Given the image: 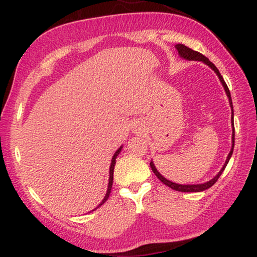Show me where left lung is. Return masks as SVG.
Masks as SVG:
<instances>
[{
    "label": "left lung",
    "mask_w": 257,
    "mask_h": 257,
    "mask_svg": "<svg viewBox=\"0 0 257 257\" xmlns=\"http://www.w3.org/2000/svg\"><path fill=\"white\" fill-rule=\"evenodd\" d=\"M175 48L177 49V51H179V54H180L181 57H183V58H185V59H189V60H198V62H203L204 64H207L209 67H211V68L213 69V71L216 72V74H217L218 77H219V80H220L221 84L223 85V88H225L228 99H229V104H230V106H231V111H232V118H234V110H232V102H231V96H230L229 88H228L227 84L225 83V81H223L221 74L219 73V71H218V68H217L216 66H214V65H213L211 62H210V60L206 57V56H203L202 54L198 53V51L192 50L191 48L186 47V46H184V45L179 44V45L175 46ZM232 127H234V123H232ZM231 142H232L231 151H230L229 154H228V157H227V160H226V163H225V164H223L222 169L220 170V172H219V173H218L216 176L213 177L212 180H210L209 182H207V183H203V184H193V185H191V184H189V185L176 184V183H173V182L166 180L164 176H162V175L160 174V172H158V171L156 170V167H155V165H154L153 162H151V167H152V170H153V172H154V174H155V175L158 177V180H160L161 182H163V183H164L165 185L170 186L171 189H173V190H175V191H181V192H201V191H204V190H207V189H209V188H211V186L218 181L219 176L221 175L223 170L226 169L228 162H229L230 157H231V155H232V152H234V145H235V129H234V128H232V141H231Z\"/></svg>",
    "instance_id": "obj_1"
}]
</instances>
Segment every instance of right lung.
<instances>
[{
  "instance_id": "obj_1",
  "label": "right lung",
  "mask_w": 257,
  "mask_h": 257,
  "mask_svg": "<svg viewBox=\"0 0 257 257\" xmlns=\"http://www.w3.org/2000/svg\"><path fill=\"white\" fill-rule=\"evenodd\" d=\"M121 148L122 147H120L118 151H116L115 153H114V155H113V157H112V161H111V166H110V177H109V185H108V191H106V194H105V197H104V199L102 200V202L99 204V207H101L102 204H103L106 200H108V198H109V195H110V192H111V188H112V183H113V170H114V165H115V158H116V156L119 155V153L121 152ZM99 207H96V208H99ZM95 208V209H96ZM94 209V210H95ZM93 211V210H92Z\"/></svg>"
}]
</instances>
